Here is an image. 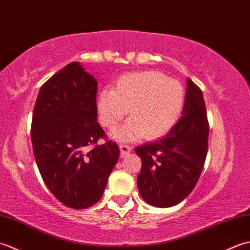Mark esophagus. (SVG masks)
I'll list each match as a JSON object with an SVG mask.
<instances>
[{"mask_svg":"<svg viewBox=\"0 0 250 250\" xmlns=\"http://www.w3.org/2000/svg\"><path fill=\"white\" fill-rule=\"evenodd\" d=\"M120 151H121V157H124L127 154L130 153L131 147L127 145H121L120 146Z\"/></svg>","mask_w":250,"mask_h":250,"instance_id":"1","label":"esophagus"}]
</instances>
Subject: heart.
<instances>
[{
    "label": "heart",
    "mask_w": 250,
    "mask_h": 250,
    "mask_svg": "<svg viewBox=\"0 0 250 250\" xmlns=\"http://www.w3.org/2000/svg\"><path fill=\"white\" fill-rule=\"evenodd\" d=\"M185 97V89L178 81L159 71H140L122 75L114 90H101L97 109L101 123L108 129L115 128L128 109L130 119L112 134L114 139L130 141L144 135L154 139L176 125Z\"/></svg>",
    "instance_id": "obj_1"
}]
</instances>
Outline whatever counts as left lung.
Instances as JSON below:
<instances>
[{
  "label": "left lung",
  "instance_id": "8db88e82",
  "mask_svg": "<svg viewBox=\"0 0 250 250\" xmlns=\"http://www.w3.org/2000/svg\"><path fill=\"white\" fill-rule=\"evenodd\" d=\"M208 134L203 93L187 79L181 119L162 139L135 147L142 162L137 186L146 203L167 208L190 194L206 160Z\"/></svg>",
  "mask_w": 250,
  "mask_h": 250
}]
</instances>
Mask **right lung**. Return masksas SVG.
<instances>
[{
  "label": "right lung",
  "mask_w": 250,
  "mask_h": 250,
  "mask_svg": "<svg viewBox=\"0 0 250 250\" xmlns=\"http://www.w3.org/2000/svg\"><path fill=\"white\" fill-rule=\"evenodd\" d=\"M97 85L79 61L71 62L43 84L32 115L40 174L54 196L74 209L100 200L120 157L113 141L97 145L104 136L97 122Z\"/></svg>",
  "instance_id": "right-lung-1"
}]
</instances>
